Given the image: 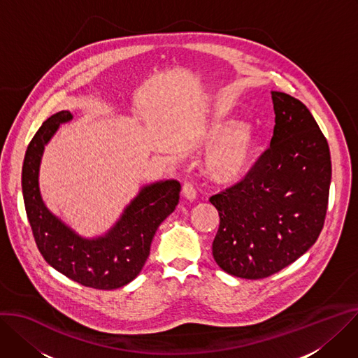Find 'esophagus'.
Masks as SVG:
<instances>
[{"label": "esophagus", "mask_w": 358, "mask_h": 358, "mask_svg": "<svg viewBox=\"0 0 358 358\" xmlns=\"http://www.w3.org/2000/svg\"><path fill=\"white\" fill-rule=\"evenodd\" d=\"M182 196L188 200V201H194L197 197V192H196V188H194V185L191 182H185L182 185Z\"/></svg>", "instance_id": "34e87169"}]
</instances>
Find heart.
<instances>
[{
    "instance_id": "heart-1",
    "label": "heart",
    "mask_w": 358,
    "mask_h": 358,
    "mask_svg": "<svg viewBox=\"0 0 358 358\" xmlns=\"http://www.w3.org/2000/svg\"><path fill=\"white\" fill-rule=\"evenodd\" d=\"M204 141L213 151L204 162V174L218 185L241 181L252 169L262 148V137L236 117H218L204 127Z\"/></svg>"
}]
</instances>
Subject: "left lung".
<instances>
[{
    "label": "left lung",
    "mask_w": 358,
    "mask_h": 358,
    "mask_svg": "<svg viewBox=\"0 0 358 358\" xmlns=\"http://www.w3.org/2000/svg\"><path fill=\"white\" fill-rule=\"evenodd\" d=\"M270 148L237 185L210 199L220 227L213 255L236 277H268L294 263L318 238L327 213L331 159L326 137L294 96L271 91Z\"/></svg>",
    "instance_id": "8db88e82"
}]
</instances>
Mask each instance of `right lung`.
<instances>
[{
	"label": "right lung",
	"instance_id": "obj_1",
	"mask_svg": "<svg viewBox=\"0 0 358 358\" xmlns=\"http://www.w3.org/2000/svg\"><path fill=\"white\" fill-rule=\"evenodd\" d=\"M73 117L67 110L51 115L25 151L21 176L25 213L36 244L52 268L85 287L115 289L143 270L157 229L178 204L181 185L177 180L143 185L110 230L92 238L80 236L48 210L38 181L45 145Z\"/></svg>",
	"mask_w": 358,
	"mask_h": 358
}]
</instances>
